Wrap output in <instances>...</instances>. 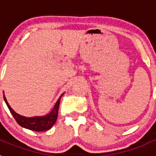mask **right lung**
Returning <instances> with one entry per match:
<instances>
[{
    "label": "right lung",
    "mask_w": 156,
    "mask_h": 156,
    "mask_svg": "<svg viewBox=\"0 0 156 156\" xmlns=\"http://www.w3.org/2000/svg\"><path fill=\"white\" fill-rule=\"evenodd\" d=\"M62 95L63 94H62L60 98L58 99L57 102L55 105L53 109L51 111L50 113H48L46 115H44V116L25 117L23 116V115H19L11 108V106L9 105V104L7 101V99L5 95H4V99H5V101L6 103L7 106H8V108L10 110L11 113L13 115L16 122H18V124L24 128L34 130V131L41 132L50 129L53 126V125L55 123L58 118V113L60 100H61V98Z\"/></svg>",
    "instance_id": "1"
}]
</instances>
